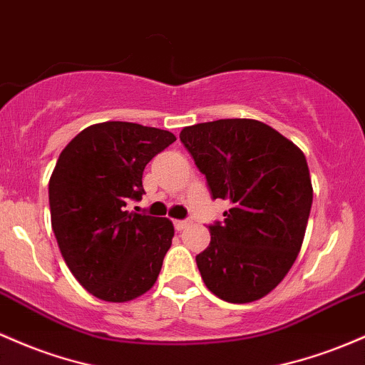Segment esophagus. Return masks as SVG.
Here are the masks:
<instances>
[{
	"mask_svg": "<svg viewBox=\"0 0 365 365\" xmlns=\"http://www.w3.org/2000/svg\"><path fill=\"white\" fill-rule=\"evenodd\" d=\"M189 220H176L175 222V228L176 230H183V228H187L189 227Z\"/></svg>",
	"mask_w": 365,
	"mask_h": 365,
	"instance_id": "obj_1",
	"label": "esophagus"
}]
</instances>
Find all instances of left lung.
<instances>
[{
	"label": "left lung",
	"instance_id": "left-lung-1",
	"mask_svg": "<svg viewBox=\"0 0 365 365\" xmlns=\"http://www.w3.org/2000/svg\"><path fill=\"white\" fill-rule=\"evenodd\" d=\"M180 140L213 199L232 204L223 222L207 225L211 242L195 256L204 284L228 303L263 298L302 250L314 199L305 155L255 119L199 123Z\"/></svg>",
	"mask_w": 365,
	"mask_h": 365
}]
</instances>
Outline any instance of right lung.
Returning <instances> with one entry per match:
<instances>
[{"instance_id": "obj_1", "label": "right lung", "mask_w": 365, "mask_h": 365, "mask_svg": "<svg viewBox=\"0 0 365 365\" xmlns=\"http://www.w3.org/2000/svg\"><path fill=\"white\" fill-rule=\"evenodd\" d=\"M175 140L159 128L107 121L60 152L48 185L51 228L72 275L103 302H130L158 280L173 223L126 204L142 199L147 163Z\"/></svg>"}]
</instances>
